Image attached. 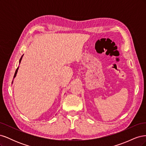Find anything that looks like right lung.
Masks as SVG:
<instances>
[{
    "mask_svg": "<svg viewBox=\"0 0 146 146\" xmlns=\"http://www.w3.org/2000/svg\"><path fill=\"white\" fill-rule=\"evenodd\" d=\"M23 55L21 56V58H20V60H19V63H21V60H22V58H23ZM18 68H17V69L16 70V72H15V76H14V77H16V74H17V70H18Z\"/></svg>",
    "mask_w": 146,
    "mask_h": 146,
    "instance_id": "obj_1",
    "label": "right lung"
}]
</instances>
